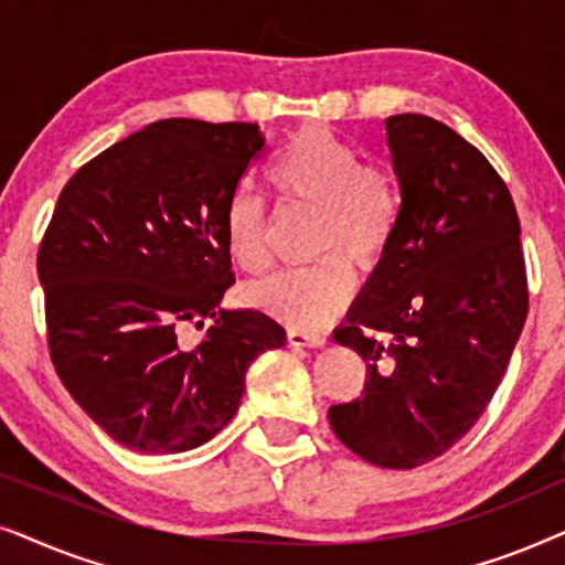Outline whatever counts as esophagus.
Instances as JSON below:
<instances>
[{"mask_svg": "<svg viewBox=\"0 0 565 565\" xmlns=\"http://www.w3.org/2000/svg\"><path fill=\"white\" fill-rule=\"evenodd\" d=\"M288 344H292V347H323V344H327V337L316 334V331L288 329Z\"/></svg>", "mask_w": 565, "mask_h": 565, "instance_id": "34e87169", "label": "esophagus"}]
</instances>
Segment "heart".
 I'll use <instances>...</instances> for the list:
<instances>
[{"label":"heart","instance_id":"heart-1","mask_svg":"<svg viewBox=\"0 0 565 565\" xmlns=\"http://www.w3.org/2000/svg\"><path fill=\"white\" fill-rule=\"evenodd\" d=\"M269 182L285 203L316 211L311 267L288 269L254 285L249 300L290 329H323L350 306L358 269H373L396 236L401 190L396 174L377 161H362L354 143L323 126L296 130L273 164ZM223 242L244 273L269 265L267 211L246 188L231 192L223 207Z\"/></svg>","mask_w":565,"mask_h":565}]
</instances>
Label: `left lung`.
<instances>
[{"label": "left lung", "mask_w": 565, "mask_h": 565, "mask_svg": "<svg viewBox=\"0 0 565 565\" xmlns=\"http://www.w3.org/2000/svg\"><path fill=\"white\" fill-rule=\"evenodd\" d=\"M396 236L339 344L365 360V391L329 408L334 435L377 468L412 470L468 435L497 393L527 319L520 218L476 146L427 115H391Z\"/></svg>", "instance_id": "1"}]
</instances>
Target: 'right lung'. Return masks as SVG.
Returning <instances> with one entry per match:
<instances>
[{"mask_svg":"<svg viewBox=\"0 0 565 565\" xmlns=\"http://www.w3.org/2000/svg\"><path fill=\"white\" fill-rule=\"evenodd\" d=\"M257 122L172 118L87 161L38 249L53 367L95 424L136 452L203 445L226 427L246 370L285 344L267 313L223 311V207L259 151ZM198 348L179 327L207 319Z\"/></svg>","mask_w":565,"mask_h":565,"instance_id":"1","label":"right lung"}]
</instances>
